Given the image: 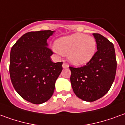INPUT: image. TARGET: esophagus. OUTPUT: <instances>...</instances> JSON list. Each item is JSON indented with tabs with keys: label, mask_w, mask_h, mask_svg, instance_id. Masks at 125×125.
<instances>
[{
	"label": "esophagus",
	"mask_w": 125,
	"mask_h": 125,
	"mask_svg": "<svg viewBox=\"0 0 125 125\" xmlns=\"http://www.w3.org/2000/svg\"><path fill=\"white\" fill-rule=\"evenodd\" d=\"M62 67L63 68H67V67H69V65H68V64H67L66 63H63L62 65Z\"/></svg>",
	"instance_id": "obj_1"
}]
</instances>
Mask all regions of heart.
Returning <instances> with one entry per match:
<instances>
[{"instance_id": "1", "label": "heart", "mask_w": 125, "mask_h": 125, "mask_svg": "<svg viewBox=\"0 0 125 125\" xmlns=\"http://www.w3.org/2000/svg\"><path fill=\"white\" fill-rule=\"evenodd\" d=\"M97 49L95 39L90 36L76 33L62 37L55 42L53 50L68 55L70 62L75 65H85L93 58Z\"/></svg>"}]
</instances>
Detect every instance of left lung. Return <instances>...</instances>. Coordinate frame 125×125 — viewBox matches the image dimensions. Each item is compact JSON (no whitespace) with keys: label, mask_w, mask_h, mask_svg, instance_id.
Returning a JSON list of instances; mask_svg holds the SVG:
<instances>
[{"label":"left lung","mask_w":125,"mask_h":125,"mask_svg":"<svg viewBox=\"0 0 125 125\" xmlns=\"http://www.w3.org/2000/svg\"><path fill=\"white\" fill-rule=\"evenodd\" d=\"M97 49L93 58L85 65L70 66V81L77 97L86 101H95L105 95L114 81L117 60L114 46L109 40L94 33Z\"/></svg>","instance_id":"left-lung-1"}]
</instances>
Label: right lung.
Segmentation results:
<instances>
[{"mask_svg": "<svg viewBox=\"0 0 125 125\" xmlns=\"http://www.w3.org/2000/svg\"><path fill=\"white\" fill-rule=\"evenodd\" d=\"M52 30L24 34L12 47L9 73L14 88L22 97L34 104H41L53 95L56 79L63 70L62 62L53 63V52L47 40Z\"/></svg>", "mask_w": 125, "mask_h": 125, "instance_id": "add662e5", "label": "right lung"}]
</instances>
